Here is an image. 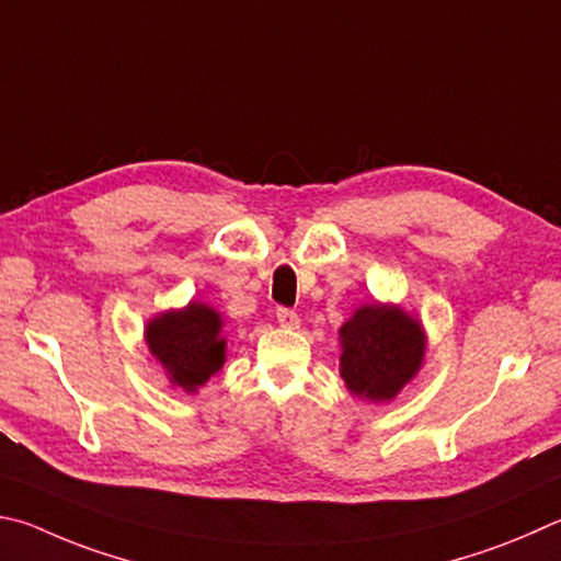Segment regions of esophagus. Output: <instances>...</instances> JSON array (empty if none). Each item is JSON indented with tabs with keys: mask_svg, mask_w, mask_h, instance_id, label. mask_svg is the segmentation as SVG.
<instances>
[{
	"mask_svg": "<svg viewBox=\"0 0 561 561\" xmlns=\"http://www.w3.org/2000/svg\"><path fill=\"white\" fill-rule=\"evenodd\" d=\"M275 318H278L283 328H298L300 325L298 312L290 310V308H278V310H275Z\"/></svg>",
	"mask_w": 561,
	"mask_h": 561,
	"instance_id": "34e87169",
	"label": "esophagus"
}]
</instances>
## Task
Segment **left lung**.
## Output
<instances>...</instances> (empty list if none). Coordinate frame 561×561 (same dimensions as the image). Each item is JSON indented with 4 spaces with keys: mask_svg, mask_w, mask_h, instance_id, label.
I'll use <instances>...</instances> for the list:
<instances>
[{
    "mask_svg": "<svg viewBox=\"0 0 561 561\" xmlns=\"http://www.w3.org/2000/svg\"><path fill=\"white\" fill-rule=\"evenodd\" d=\"M340 375L352 394L391 401L416 377L426 332L399 306L367 302L340 328Z\"/></svg>",
    "mask_w": 561,
    "mask_h": 561,
    "instance_id": "left-lung-1",
    "label": "left lung"
}]
</instances>
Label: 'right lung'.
<instances>
[{"label":"right lung","mask_w":561,"mask_h":561,"mask_svg":"<svg viewBox=\"0 0 561 561\" xmlns=\"http://www.w3.org/2000/svg\"><path fill=\"white\" fill-rule=\"evenodd\" d=\"M224 320L206 302L192 300L182 310H167L145 328V342L170 375L174 387L194 394L224 367Z\"/></svg>","instance_id":"obj_1"}]
</instances>
